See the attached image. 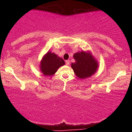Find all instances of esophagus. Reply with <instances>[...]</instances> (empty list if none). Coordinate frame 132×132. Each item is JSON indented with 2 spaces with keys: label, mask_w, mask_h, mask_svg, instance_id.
<instances>
[{
  "label": "esophagus",
  "mask_w": 132,
  "mask_h": 132,
  "mask_svg": "<svg viewBox=\"0 0 132 132\" xmlns=\"http://www.w3.org/2000/svg\"><path fill=\"white\" fill-rule=\"evenodd\" d=\"M65 63H66V65H69V63H70V61H69V60H66V61H65Z\"/></svg>",
  "instance_id": "esophagus-1"
}]
</instances>
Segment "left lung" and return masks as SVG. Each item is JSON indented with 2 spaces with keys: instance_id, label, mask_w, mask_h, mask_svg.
Here are the masks:
<instances>
[{
  "instance_id": "1",
  "label": "left lung",
  "mask_w": 132,
  "mask_h": 132,
  "mask_svg": "<svg viewBox=\"0 0 132 132\" xmlns=\"http://www.w3.org/2000/svg\"><path fill=\"white\" fill-rule=\"evenodd\" d=\"M75 63H71V68L76 76L86 79L92 76L97 70L99 63L90 51H81L73 55Z\"/></svg>"
}]
</instances>
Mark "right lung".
Returning <instances> with one entry per match:
<instances>
[{"instance_id": "obj_1", "label": "right lung", "mask_w": 132, "mask_h": 132, "mask_svg": "<svg viewBox=\"0 0 132 132\" xmlns=\"http://www.w3.org/2000/svg\"><path fill=\"white\" fill-rule=\"evenodd\" d=\"M65 64V62L57 54L48 51L42 57L40 64V70L45 76L55 74L59 68Z\"/></svg>"}]
</instances>
